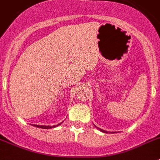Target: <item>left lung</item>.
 Segmentation results:
<instances>
[{"instance_id":"left-lung-1","label":"left lung","mask_w":160,"mask_h":160,"mask_svg":"<svg viewBox=\"0 0 160 160\" xmlns=\"http://www.w3.org/2000/svg\"><path fill=\"white\" fill-rule=\"evenodd\" d=\"M97 129H98V130H101V132H104V133H108V132H107V131H105V130H101V129L98 128V127H97Z\"/></svg>"}]
</instances>
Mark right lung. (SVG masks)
Wrapping results in <instances>:
<instances>
[{"label":"right lung","instance_id":"right-lung-1","mask_svg":"<svg viewBox=\"0 0 160 160\" xmlns=\"http://www.w3.org/2000/svg\"><path fill=\"white\" fill-rule=\"evenodd\" d=\"M62 124V122L59 123L58 125H55V126H39V125H33L35 127H38V128H42V129H51V128H54V127H56V126H59V125Z\"/></svg>","mask_w":160,"mask_h":160}]
</instances>
